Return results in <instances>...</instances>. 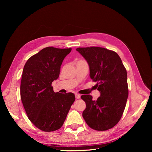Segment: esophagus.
Here are the masks:
<instances>
[{
	"mask_svg": "<svg viewBox=\"0 0 152 152\" xmlns=\"http://www.w3.org/2000/svg\"><path fill=\"white\" fill-rule=\"evenodd\" d=\"M75 98H76L77 99H79V98H80V96L79 94H75Z\"/></svg>",
	"mask_w": 152,
	"mask_h": 152,
	"instance_id": "34e87169",
	"label": "esophagus"
}]
</instances>
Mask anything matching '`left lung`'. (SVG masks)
<instances>
[{
    "label": "left lung",
    "instance_id": "8db88e82",
    "mask_svg": "<svg viewBox=\"0 0 152 152\" xmlns=\"http://www.w3.org/2000/svg\"><path fill=\"white\" fill-rule=\"evenodd\" d=\"M76 50L88 63L90 77L97 82L101 94L96 101L91 95L81 96L86 103L82 116L93 129L107 131L121 120L126 107L129 94L126 69L113 50L100 47Z\"/></svg>",
    "mask_w": 152,
    "mask_h": 152
}]
</instances>
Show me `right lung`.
<instances>
[{
  "label": "right lung",
  "instance_id": "obj_1",
  "mask_svg": "<svg viewBox=\"0 0 152 152\" xmlns=\"http://www.w3.org/2000/svg\"><path fill=\"white\" fill-rule=\"evenodd\" d=\"M71 48L48 47L31 56L23 70L20 95L27 117L45 132L59 129L65 122L75 96L54 93L52 82L59 77L64 58Z\"/></svg>",
  "mask_w": 152,
  "mask_h": 152
}]
</instances>
